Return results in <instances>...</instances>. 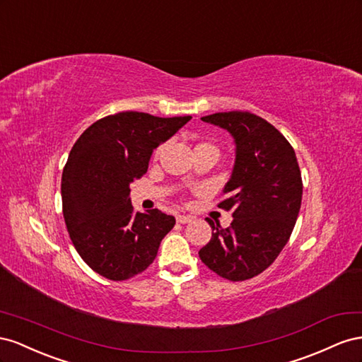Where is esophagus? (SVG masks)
<instances>
[{"label":"esophagus","instance_id":"esophagus-1","mask_svg":"<svg viewBox=\"0 0 362 362\" xmlns=\"http://www.w3.org/2000/svg\"><path fill=\"white\" fill-rule=\"evenodd\" d=\"M175 220H177V223H180V224H187V223L192 221V216H187V215H177V216H175Z\"/></svg>","mask_w":362,"mask_h":362}]
</instances>
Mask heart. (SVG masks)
<instances>
[{
    "label": "heart",
    "instance_id": "b5f03b06",
    "mask_svg": "<svg viewBox=\"0 0 362 362\" xmlns=\"http://www.w3.org/2000/svg\"><path fill=\"white\" fill-rule=\"evenodd\" d=\"M200 150L214 151V153L218 154V148H216V146H214V144L209 142V141H200V142L197 144V146L194 147V151H200ZM160 151H162V147H158L156 150H154V158H158L159 154H160Z\"/></svg>",
    "mask_w": 362,
    "mask_h": 362
}]
</instances>
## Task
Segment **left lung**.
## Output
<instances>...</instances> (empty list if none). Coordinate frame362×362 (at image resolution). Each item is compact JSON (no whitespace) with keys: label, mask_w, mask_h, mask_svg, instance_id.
<instances>
[{"label":"left lung","mask_w":362,"mask_h":362,"mask_svg":"<svg viewBox=\"0 0 362 362\" xmlns=\"http://www.w3.org/2000/svg\"><path fill=\"white\" fill-rule=\"evenodd\" d=\"M202 119L230 133L236 159L216 204L233 221L223 229L208 218L212 238L199 256L227 281H247L267 270L290 240L302 204L300 168L291 144L255 113L218 112Z\"/></svg>","instance_id":"obj_1"}]
</instances>
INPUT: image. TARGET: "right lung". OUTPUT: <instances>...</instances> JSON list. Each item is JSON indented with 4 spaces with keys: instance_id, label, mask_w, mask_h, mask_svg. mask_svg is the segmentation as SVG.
<instances>
[{
    "instance_id": "add662e5",
    "label": "right lung",
    "mask_w": 362,
    "mask_h": 362,
    "mask_svg": "<svg viewBox=\"0 0 362 362\" xmlns=\"http://www.w3.org/2000/svg\"><path fill=\"white\" fill-rule=\"evenodd\" d=\"M191 117L118 112L95 121L71 148L62 174V209L69 238L92 270L110 281L147 270L175 224L159 209L135 212L130 187L147 173L153 150Z\"/></svg>"
}]
</instances>
